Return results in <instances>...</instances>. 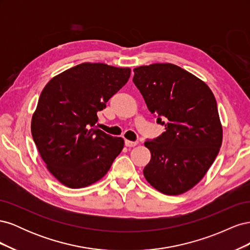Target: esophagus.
Wrapping results in <instances>:
<instances>
[{"instance_id": "esophagus-1", "label": "esophagus", "mask_w": 250, "mask_h": 250, "mask_svg": "<svg viewBox=\"0 0 250 250\" xmlns=\"http://www.w3.org/2000/svg\"><path fill=\"white\" fill-rule=\"evenodd\" d=\"M138 145V142H132V141H128V140H125V146L126 147H134Z\"/></svg>"}]
</instances>
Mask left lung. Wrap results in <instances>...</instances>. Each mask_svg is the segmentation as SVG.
I'll return each mask as SVG.
<instances>
[{"label":"left lung","instance_id":"8db88e82","mask_svg":"<svg viewBox=\"0 0 250 250\" xmlns=\"http://www.w3.org/2000/svg\"><path fill=\"white\" fill-rule=\"evenodd\" d=\"M133 72L149 111L166 129L145 142L151 160L144 176L163 194H183L206 175L221 147L215 96L206 82L175 64L142 65Z\"/></svg>","mask_w":250,"mask_h":250}]
</instances>
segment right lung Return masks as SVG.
Returning <instances> with one entry per match:
<instances>
[{"label": "right lung", "mask_w": 250, "mask_h": 250, "mask_svg": "<svg viewBox=\"0 0 250 250\" xmlns=\"http://www.w3.org/2000/svg\"><path fill=\"white\" fill-rule=\"evenodd\" d=\"M129 67L84 62L53 77L32 116L31 132L47 169L67 188L95 184L124 147L95 124L97 112L130 77Z\"/></svg>", "instance_id": "right-lung-1"}]
</instances>
